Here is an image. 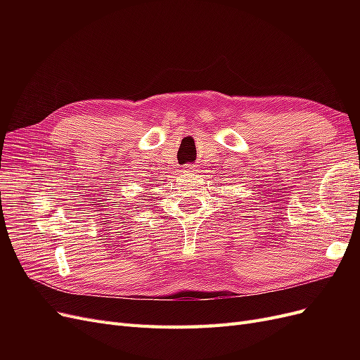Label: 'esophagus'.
<instances>
[{"label": "esophagus", "instance_id": "34e87169", "mask_svg": "<svg viewBox=\"0 0 360 360\" xmlns=\"http://www.w3.org/2000/svg\"><path fill=\"white\" fill-rule=\"evenodd\" d=\"M195 169V167L192 165V163H186V165L183 167V172H191V171H193Z\"/></svg>", "mask_w": 360, "mask_h": 360}]
</instances>
